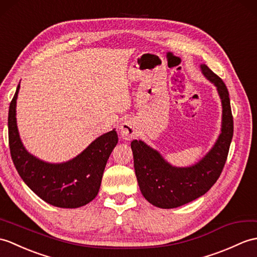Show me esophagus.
I'll return each instance as SVG.
<instances>
[{"label":"esophagus","mask_w":257,"mask_h":257,"mask_svg":"<svg viewBox=\"0 0 257 257\" xmlns=\"http://www.w3.org/2000/svg\"><path fill=\"white\" fill-rule=\"evenodd\" d=\"M120 135L122 137V139L124 140H131L133 138H135L136 136L135 124L129 120L122 122L120 126Z\"/></svg>","instance_id":"34e87169"}]
</instances>
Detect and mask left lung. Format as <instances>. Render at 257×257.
<instances>
[{"label":"left lung","instance_id":"1","mask_svg":"<svg viewBox=\"0 0 257 257\" xmlns=\"http://www.w3.org/2000/svg\"><path fill=\"white\" fill-rule=\"evenodd\" d=\"M202 73L217 86L222 103V128L216 145L198 163L189 168L170 165L160 153L141 140L131 142L136 176L143 197L153 206L164 209L176 208L206 194L223 170L232 137V116L229 92L224 82L206 64Z\"/></svg>","mask_w":257,"mask_h":257}]
</instances>
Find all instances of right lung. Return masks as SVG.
I'll use <instances>...</instances> for the list:
<instances>
[{
	"instance_id": "right-lung-1",
	"label": "right lung",
	"mask_w": 257,
	"mask_h": 257,
	"mask_svg": "<svg viewBox=\"0 0 257 257\" xmlns=\"http://www.w3.org/2000/svg\"><path fill=\"white\" fill-rule=\"evenodd\" d=\"M16 88L9 109L11 157L22 180L48 204L60 208H79L92 201L100 187L101 177L118 136L111 130L93 141L73 160L50 164L35 158L24 148L16 124Z\"/></svg>"
}]
</instances>
